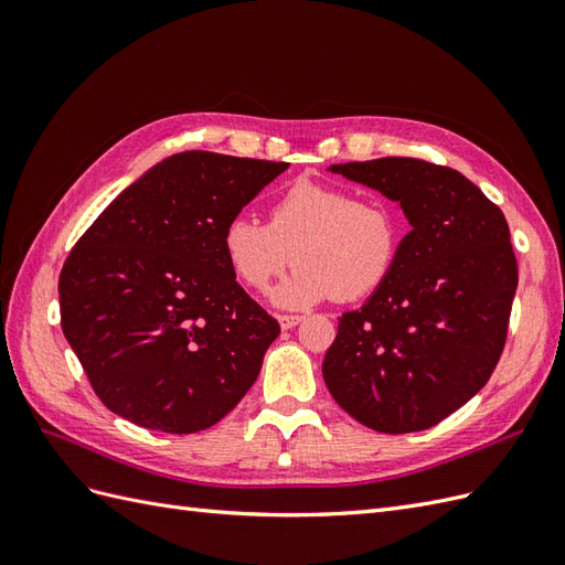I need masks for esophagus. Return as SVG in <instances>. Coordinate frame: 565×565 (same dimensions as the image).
Masks as SVG:
<instances>
[{"instance_id":"1","label":"esophagus","mask_w":565,"mask_h":565,"mask_svg":"<svg viewBox=\"0 0 565 565\" xmlns=\"http://www.w3.org/2000/svg\"><path fill=\"white\" fill-rule=\"evenodd\" d=\"M301 320H303L301 316H289V313L278 316V322H280V328H282V330H292V328H297V324H299Z\"/></svg>"}]
</instances>
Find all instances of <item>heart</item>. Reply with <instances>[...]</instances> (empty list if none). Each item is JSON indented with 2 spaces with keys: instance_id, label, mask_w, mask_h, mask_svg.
<instances>
[{
  "instance_id": "b5f03b06",
  "label": "heart",
  "mask_w": 565,
  "mask_h": 565,
  "mask_svg": "<svg viewBox=\"0 0 565 565\" xmlns=\"http://www.w3.org/2000/svg\"><path fill=\"white\" fill-rule=\"evenodd\" d=\"M221 249L233 276L254 292L268 289L295 259V273L273 292L285 309H303L332 295L355 301L384 285L393 270L401 218L380 198H355L347 185L299 179L273 200L266 226L233 216L221 233Z\"/></svg>"
}]
</instances>
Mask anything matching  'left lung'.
Masks as SVG:
<instances>
[{"mask_svg":"<svg viewBox=\"0 0 565 565\" xmlns=\"http://www.w3.org/2000/svg\"><path fill=\"white\" fill-rule=\"evenodd\" d=\"M330 169L398 202L413 231L384 285L339 318L324 384L374 431H424L471 401L502 355L519 285L507 218L443 164L380 158Z\"/></svg>","mask_w":565,"mask_h":565,"instance_id":"1","label":"left lung"}]
</instances>
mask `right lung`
<instances>
[{
	"label": "right lung",
	"mask_w": 565,
	"mask_h": 565,
	"mask_svg": "<svg viewBox=\"0 0 565 565\" xmlns=\"http://www.w3.org/2000/svg\"><path fill=\"white\" fill-rule=\"evenodd\" d=\"M287 167L179 152L125 188L67 254L61 328L115 415L195 434L259 377L280 324L235 282L221 233Z\"/></svg>",
	"instance_id": "obj_1"
}]
</instances>
